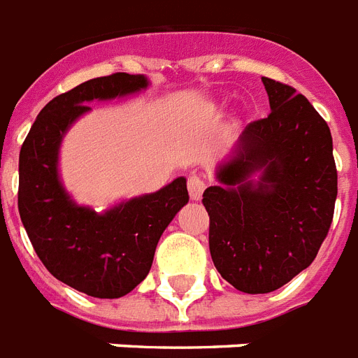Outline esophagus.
I'll use <instances>...</instances> for the list:
<instances>
[{"instance_id":"esophagus-1","label":"esophagus","mask_w":358,"mask_h":358,"mask_svg":"<svg viewBox=\"0 0 358 358\" xmlns=\"http://www.w3.org/2000/svg\"><path fill=\"white\" fill-rule=\"evenodd\" d=\"M187 189H189V196H191V200H200L206 189L204 180L200 178V176H196V174H191V176L187 178Z\"/></svg>"}]
</instances>
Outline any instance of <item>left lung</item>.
<instances>
[{
	"mask_svg": "<svg viewBox=\"0 0 358 358\" xmlns=\"http://www.w3.org/2000/svg\"><path fill=\"white\" fill-rule=\"evenodd\" d=\"M261 80L272 112L243 130L202 199L215 268L246 294L280 289L315 261L336 200L327 123L294 88Z\"/></svg>",
	"mask_w": 358,
	"mask_h": 358,
	"instance_id": "1",
	"label": "left lung"
}]
</instances>
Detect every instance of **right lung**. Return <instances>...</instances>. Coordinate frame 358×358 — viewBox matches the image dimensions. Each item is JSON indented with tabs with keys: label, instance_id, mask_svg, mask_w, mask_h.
Instances as JSON below:
<instances>
[{
	"label": "right lung",
	"instance_id": "obj_1",
	"mask_svg": "<svg viewBox=\"0 0 358 358\" xmlns=\"http://www.w3.org/2000/svg\"><path fill=\"white\" fill-rule=\"evenodd\" d=\"M145 75L113 73L78 84L38 113L20 150L18 209L34 252L58 281L94 298H121L147 278L158 241L189 202L187 180L123 200L97 213L66 191L60 145L92 101L129 97L149 88Z\"/></svg>",
	"mask_w": 358,
	"mask_h": 358
}]
</instances>
